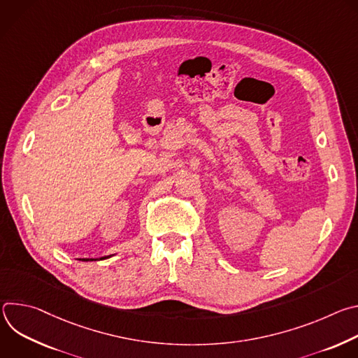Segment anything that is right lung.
Instances as JSON below:
<instances>
[{
  "instance_id": "obj_1",
  "label": "right lung",
  "mask_w": 358,
  "mask_h": 358,
  "mask_svg": "<svg viewBox=\"0 0 358 358\" xmlns=\"http://www.w3.org/2000/svg\"><path fill=\"white\" fill-rule=\"evenodd\" d=\"M108 257H105V258H100V259H106ZM82 261H93V259H82Z\"/></svg>"
}]
</instances>
